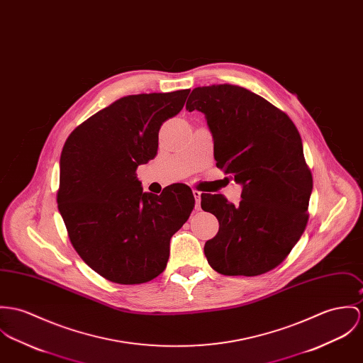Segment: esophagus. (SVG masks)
Instances as JSON below:
<instances>
[{
	"instance_id": "1",
	"label": "esophagus",
	"mask_w": 363,
	"mask_h": 363,
	"mask_svg": "<svg viewBox=\"0 0 363 363\" xmlns=\"http://www.w3.org/2000/svg\"><path fill=\"white\" fill-rule=\"evenodd\" d=\"M201 191L198 190H193V196L196 198V209H199V203H201Z\"/></svg>"
}]
</instances>
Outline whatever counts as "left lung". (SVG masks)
Returning <instances> with one entry per match:
<instances>
[{"label": "left lung", "instance_id": "8db88e82", "mask_svg": "<svg viewBox=\"0 0 363 363\" xmlns=\"http://www.w3.org/2000/svg\"><path fill=\"white\" fill-rule=\"evenodd\" d=\"M186 109L205 115L216 166L242 186L234 205L201 194L219 220L205 242L208 264L226 276H258L281 264L308 223L312 173L293 121L261 96L233 84L197 87Z\"/></svg>", "mask_w": 363, "mask_h": 363}]
</instances>
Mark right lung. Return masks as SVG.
<instances>
[{"instance_id":"add662e5","label":"right lung","mask_w":363,"mask_h":363,"mask_svg":"<svg viewBox=\"0 0 363 363\" xmlns=\"http://www.w3.org/2000/svg\"><path fill=\"white\" fill-rule=\"evenodd\" d=\"M190 90L128 96L79 125L61 154L58 209L69 240L94 272L119 284L147 283L165 270L172 235L196 199L189 186L143 193L138 165L154 160L162 123Z\"/></svg>"}]
</instances>
